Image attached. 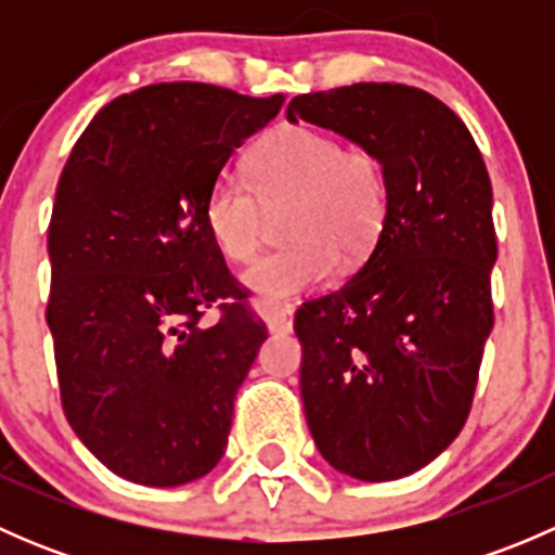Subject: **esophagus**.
Wrapping results in <instances>:
<instances>
[{"mask_svg":"<svg viewBox=\"0 0 555 555\" xmlns=\"http://www.w3.org/2000/svg\"><path fill=\"white\" fill-rule=\"evenodd\" d=\"M262 319L271 333H289L295 322V309L293 306H268L262 309Z\"/></svg>","mask_w":555,"mask_h":555,"instance_id":"obj_1","label":"esophagus"}]
</instances>
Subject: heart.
Wrapping results in <instances>:
<instances>
[{
  "mask_svg": "<svg viewBox=\"0 0 555 555\" xmlns=\"http://www.w3.org/2000/svg\"><path fill=\"white\" fill-rule=\"evenodd\" d=\"M289 204L282 233L287 246L260 257L244 284L260 304H279L327 282L373 249L389 215V177L371 147L317 128L273 133L255 150L249 177L222 171L204 201V220L222 255L249 262L266 233V206Z\"/></svg>",
  "mask_w": 555,
  "mask_h": 555,
  "instance_id": "obj_1",
  "label": "heart"
}]
</instances>
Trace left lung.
Here are the masks:
<instances>
[{
    "instance_id": "obj_1",
    "label": "left lung",
    "mask_w": 555,
    "mask_h": 555,
    "mask_svg": "<svg viewBox=\"0 0 555 555\" xmlns=\"http://www.w3.org/2000/svg\"><path fill=\"white\" fill-rule=\"evenodd\" d=\"M309 120L371 147L389 215L367 260L295 313L300 397L319 453L351 478L397 480L462 433L494 327L491 179L467 126L433 93L354 82L304 93Z\"/></svg>"
}]
</instances>
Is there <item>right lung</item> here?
<instances>
[{
    "instance_id": "add662e5",
    "label": "right lung",
    "mask_w": 555,
    "mask_h": 555,
    "mask_svg": "<svg viewBox=\"0 0 555 555\" xmlns=\"http://www.w3.org/2000/svg\"><path fill=\"white\" fill-rule=\"evenodd\" d=\"M282 104V93L206 82L144 86L93 117L61 171L44 311L61 408L82 446L133 483H190L225 453L268 330L206 228L204 201Z\"/></svg>"
}]
</instances>
